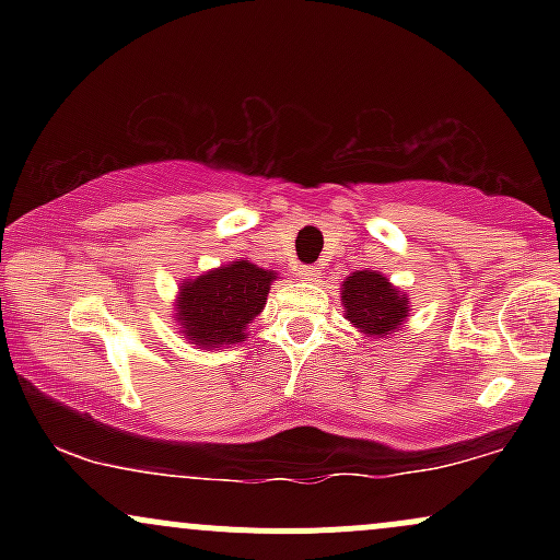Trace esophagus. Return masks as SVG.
<instances>
[{"instance_id":"esophagus-1","label":"esophagus","mask_w":560,"mask_h":560,"mask_svg":"<svg viewBox=\"0 0 560 560\" xmlns=\"http://www.w3.org/2000/svg\"><path fill=\"white\" fill-rule=\"evenodd\" d=\"M298 276L302 281H318L320 279V271L316 266H302L300 271H298Z\"/></svg>"}]
</instances>
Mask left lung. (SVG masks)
<instances>
[{
  "label": "left lung",
  "instance_id": "8db88e82",
  "mask_svg": "<svg viewBox=\"0 0 560 560\" xmlns=\"http://www.w3.org/2000/svg\"><path fill=\"white\" fill-rule=\"evenodd\" d=\"M342 307L345 318L358 331L371 339L392 337L402 331V324L410 316V298L400 287H395L378 271H355L342 281Z\"/></svg>",
  "mask_w": 560,
  "mask_h": 560
}]
</instances>
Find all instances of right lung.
<instances>
[{"label":"right lung","mask_w":560,"mask_h":560,"mask_svg":"<svg viewBox=\"0 0 560 560\" xmlns=\"http://www.w3.org/2000/svg\"><path fill=\"white\" fill-rule=\"evenodd\" d=\"M276 279L279 273L247 258L184 279L173 302V324L202 350L240 345L249 337L247 326L266 307Z\"/></svg>","instance_id":"right-lung-1"}]
</instances>
